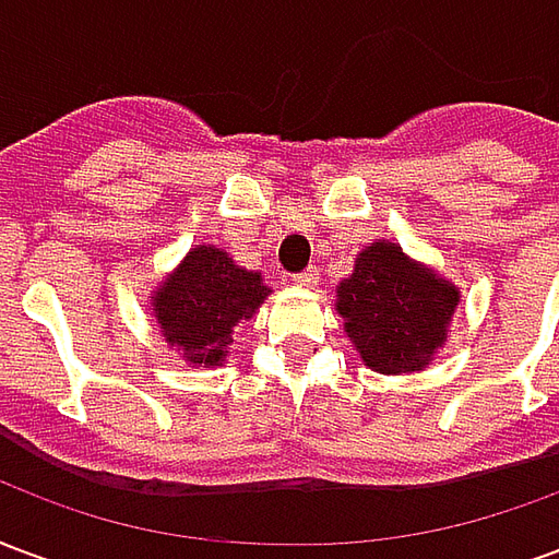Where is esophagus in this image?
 Returning a JSON list of instances; mask_svg holds the SVG:
<instances>
[{"mask_svg":"<svg viewBox=\"0 0 559 559\" xmlns=\"http://www.w3.org/2000/svg\"><path fill=\"white\" fill-rule=\"evenodd\" d=\"M293 281H296V287H302V290H314L317 284H320V272L311 266L305 269V272H299V275H293Z\"/></svg>","mask_w":559,"mask_h":559,"instance_id":"1","label":"esophagus"}]
</instances>
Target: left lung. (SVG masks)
Instances as JSON below:
<instances>
[{
  "mask_svg": "<svg viewBox=\"0 0 559 559\" xmlns=\"http://www.w3.org/2000/svg\"><path fill=\"white\" fill-rule=\"evenodd\" d=\"M335 311L371 371H425L443 350L461 290L389 239L365 245L341 281Z\"/></svg>",
  "mask_w": 559,
  "mask_h": 559,
  "instance_id": "8db88e82",
  "label": "left lung"
}]
</instances>
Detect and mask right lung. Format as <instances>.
Wrapping results in <instances>:
<instances>
[{
	"label": "right lung",
	"mask_w": 559,
	"mask_h": 559,
	"mask_svg": "<svg viewBox=\"0 0 559 559\" xmlns=\"http://www.w3.org/2000/svg\"><path fill=\"white\" fill-rule=\"evenodd\" d=\"M272 287L260 272L242 269L224 248L194 245L148 296L160 338L191 368L227 362L233 329L260 311Z\"/></svg>",
	"instance_id": "obj_1"
}]
</instances>
